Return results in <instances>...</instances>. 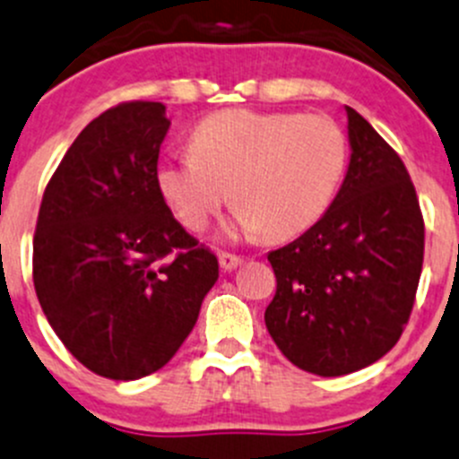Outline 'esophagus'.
<instances>
[{
  "label": "esophagus",
  "instance_id": "esophagus-1",
  "mask_svg": "<svg viewBox=\"0 0 459 459\" xmlns=\"http://www.w3.org/2000/svg\"><path fill=\"white\" fill-rule=\"evenodd\" d=\"M218 264H221V268L225 270V273H230V270L238 268V265L243 264V259L237 255H227V252H221V255H218Z\"/></svg>",
  "mask_w": 459,
  "mask_h": 459
}]
</instances>
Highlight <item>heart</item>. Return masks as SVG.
Instances as JSON below:
<instances>
[{
    "label": "heart",
    "mask_w": 459,
    "mask_h": 459,
    "mask_svg": "<svg viewBox=\"0 0 459 459\" xmlns=\"http://www.w3.org/2000/svg\"><path fill=\"white\" fill-rule=\"evenodd\" d=\"M191 155L164 160L157 186L191 232H203L230 200V237L286 241L311 230L333 203L349 148L326 117L222 110L195 126Z\"/></svg>",
    "instance_id": "b5f03b06"
}]
</instances>
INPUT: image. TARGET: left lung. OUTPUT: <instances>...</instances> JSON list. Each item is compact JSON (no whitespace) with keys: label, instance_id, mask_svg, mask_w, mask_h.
I'll use <instances>...</instances> for the list:
<instances>
[{"label":"left lung","instance_id":"obj_1","mask_svg":"<svg viewBox=\"0 0 459 459\" xmlns=\"http://www.w3.org/2000/svg\"><path fill=\"white\" fill-rule=\"evenodd\" d=\"M344 110L351 155L338 195L311 230L268 255L277 277L268 333L317 377L358 372L394 347L423 264V218L403 161Z\"/></svg>","mask_w":459,"mask_h":459}]
</instances>
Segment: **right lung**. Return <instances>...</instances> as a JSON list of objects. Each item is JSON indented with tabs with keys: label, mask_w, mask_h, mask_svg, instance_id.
I'll return each instance as SVG.
<instances>
[{
	"label": "right lung",
	"mask_w": 459,
	"mask_h": 459,
	"mask_svg": "<svg viewBox=\"0 0 459 459\" xmlns=\"http://www.w3.org/2000/svg\"><path fill=\"white\" fill-rule=\"evenodd\" d=\"M164 103H121L74 139L47 185L33 238L38 299L65 347L99 377L137 381L176 356L218 261L157 186Z\"/></svg>",
	"instance_id": "1"
}]
</instances>
